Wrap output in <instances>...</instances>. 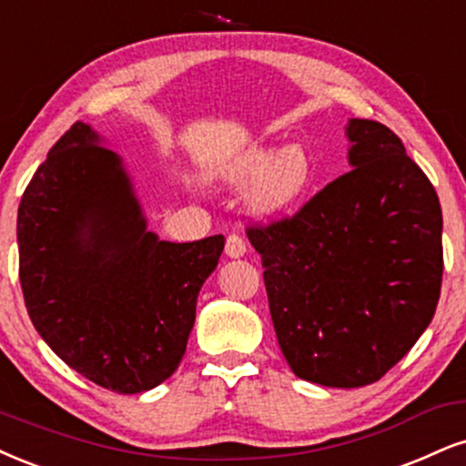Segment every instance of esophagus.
<instances>
[{
	"mask_svg": "<svg viewBox=\"0 0 466 466\" xmlns=\"http://www.w3.org/2000/svg\"><path fill=\"white\" fill-rule=\"evenodd\" d=\"M224 252H227L228 257H233V259H239V257L246 255V242L242 235L238 233H231L227 238V246H224Z\"/></svg>",
	"mask_w": 466,
	"mask_h": 466,
	"instance_id": "esophagus-1",
	"label": "esophagus"
}]
</instances>
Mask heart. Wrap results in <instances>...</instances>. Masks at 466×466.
<instances>
[{
    "mask_svg": "<svg viewBox=\"0 0 466 466\" xmlns=\"http://www.w3.org/2000/svg\"><path fill=\"white\" fill-rule=\"evenodd\" d=\"M227 177L235 186H246L257 178L250 189L252 209L272 216L294 207L307 194L313 179V162L300 145H287L279 151L259 147L235 159Z\"/></svg>",
    "mask_w": 466,
    "mask_h": 466,
    "instance_id": "b5f03b06",
    "label": "heart"
}]
</instances>
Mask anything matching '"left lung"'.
I'll return each instance as SVG.
<instances>
[{
	"instance_id": "1",
	"label": "left lung",
	"mask_w": 466,
	"mask_h": 466,
	"mask_svg": "<svg viewBox=\"0 0 466 466\" xmlns=\"http://www.w3.org/2000/svg\"><path fill=\"white\" fill-rule=\"evenodd\" d=\"M352 170L294 216L248 222L279 346L298 378L352 389L398 365L443 283L436 189L382 123L348 125Z\"/></svg>"
}]
</instances>
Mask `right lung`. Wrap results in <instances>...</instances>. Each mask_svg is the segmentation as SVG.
<instances>
[{"instance_id": "1", "label": "right lung", "mask_w": 466, "mask_h": 466, "mask_svg": "<svg viewBox=\"0 0 466 466\" xmlns=\"http://www.w3.org/2000/svg\"><path fill=\"white\" fill-rule=\"evenodd\" d=\"M27 315L65 363L107 391L157 387L179 367L222 235L172 244L147 231L116 153L75 123L16 216Z\"/></svg>"}]
</instances>
